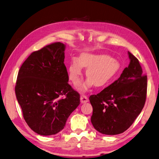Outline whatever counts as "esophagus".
<instances>
[{
	"label": "esophagus",
	"mask_w": 159,
	"mask_h": 159,
	"mask_svg": "<svg viewBox=\"0 0 159 159\" xmlns=\"http://www.w3.org/2000/svg\"><path fill=\"white\" fill-rule=\"evenodd\" d=\"M88 101H89V99L86 95H81V96H80V102L81 103H87Z\"/></svg>",
	"instance_id": "obj_1"
}]
</instances>
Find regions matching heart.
<instances>
[{"label":"heart","instance_id":"heart-1","mask_svg":"<svg viewBox=\"0 0 159 159\" xmlns=\"http://www.w3.org/2000/svg\"><path fill=\"white\" fill-rule=\"evenodd\" d=\"M83 67L87 68L86 76L89 79L80 87L84 91L94 84L96 87L105 86L114 79L121 70L118 60L106 54L83 53L79 60L72 58L68 66L69 79L74 84L80 81Z\"/></svg>","mask_w":159,"mask_h":159}]
</instances>
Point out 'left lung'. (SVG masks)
<instances>
[{
	"mask_svg": "<svg viewBox=\"0 0 159 159\" xmlns=\"http://www.w3.org/2000/svg\"><path fill=\"white\" fill-rule=\"evenodd\" d=\"M130 60L120 78L97 95L89 97L93 107L91 123L96 130L116 135L128 129L143 109L147 92V76L139 61L128 52Z\"/></svg>",
	"mask_w": 159,
	"mask_h": 159,
	"instance_id": "8db88e82",
	"label": "left lung"
}]
</instances>
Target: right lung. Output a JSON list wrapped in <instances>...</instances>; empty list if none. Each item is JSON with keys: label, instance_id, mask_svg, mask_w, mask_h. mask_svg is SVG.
I'll use <instances>...</instances> for the list:
<instances>
[{"label": "right lung", "instance_id": "add662e5", "mask_svg": "<svg viewBox=\"0 0 159 159\" xmlns=\"http://www.w3.org/2000/svg\"><path fill=\"white\" fill-rule=\"evenodd\" d=\"M65 48L64 43L56 42L34 52L18 72L15 94L24 120L42 136L61 131L80 104V95L68 83Z\"/></svg>", "mask_w": 159, "mask_h": 159}]
</instances>
